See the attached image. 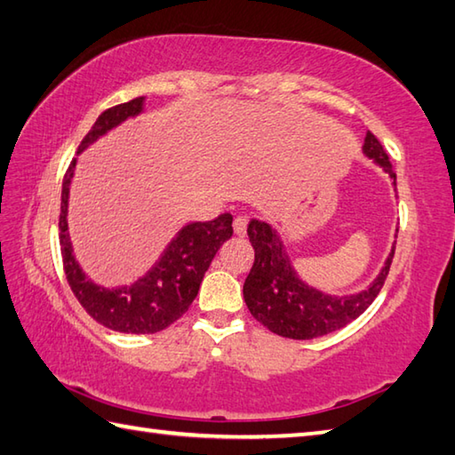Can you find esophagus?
Returning <instances> with one entry per match:
<instances>
[{
  "label": "esophagus",
  "mask_w": 455,
  "mask_h": 455,
  "mask_svg": "<svg viewBox=\"0 0 455 455\" xmlns=\"http://www.w3.org/2000/svg\"><path fill=\"white\" fill-rule=\"evenodd\" d=\"M233 227H235V233H236L238 236H243V235H246V227H248V217H244V215H240V217H236V219H235V222H233Z\"/></svg>",
  "instance_id": "obj_1"
}]
</instances>
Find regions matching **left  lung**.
Here are the masks:
<instances>
[{
    "instance_id": "1",
    "label": "left lung",
    "mask_w": 455,
    "mask_h": 455,
    "mask_svg": "<svg viewBox=\"0 0 455 455\" xmlns=\"http://www.w3.org/2000/svg\"><path fill=\"white\" fill-rule=\"evenodd\" d=\"M363 150L385 168L397 186V173L393 172L389 154L373 132L365 134ZM248 236L254 248V266L244 282L248 311L267 331L293 340H311L355 321L379 295L395 256L393 248L387 264L370 289L352 297H331L305 285L297 277L285 256L282 240L267 222L250 220Z\"/></svg>"
}]
</instances>
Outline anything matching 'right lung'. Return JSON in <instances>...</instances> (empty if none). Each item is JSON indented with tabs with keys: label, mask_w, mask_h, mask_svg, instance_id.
<instances>
[{
	"label": "right lung",
	"mask_w": 455,
	"mask_h": 455,
	"mask_svg": "<svg viewBox=\"0 0 455 455\" xmlns=\"http://www.w3.org/2000/svg\"><path fill=\"white\" fill-rule=\"evenodd\" d=\"M142 100L144 98L131 100L103 111L80 142L78 152L88 148V144L109 129L117 127L121 121L137 115L142 109ZM74 168L76 158H72L64 173L60 217H58L64 274L72 293L85 308V313L109 331L124 334H154L164 331L176 323L197 297L203 275L217 250L233 236V215L225 212L207 222H191L172 240L160 262L137 283L121 289H103L85 279L72 256L70 238H68L66 211Z\"/></svg>",
	"instance_id": "right-lung-1"
}]
</instances>
